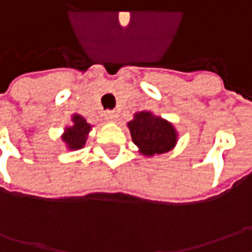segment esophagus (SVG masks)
Segmentation results:
<instances>
[{
	"label": "esophagus",
	"instance_id": "1",
	"mask_svg": "<svg viewBox=\"0 0 252 252\" xmlns=\"http://www.w3.org/2000/svg\"><path fill=\"white\" fill-rule=\"evenodd\" d=\"M106 119L109 122H116L118 121V113L116 112H108L106 113Z\"/></svg>",
	"mask_w": 252,
	"mask_h": 252
}]
</instances>
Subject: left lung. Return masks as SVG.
I'll use <instances>...</instances> for the list:
<instances>
[{"mask_svg":"<svg viewBox=\"0 0 252 252\" xmlns=\"http://www.w3.org/2000/svg\"><path fill=\"white\" fill-rule=\"evenodd\" d=\"M131 140L143 156L153 157L172 150L178 140V133L172 123L154 116L151 112H137L133 121L127 123Z\"/></svg>","mask_w":252,"mask_h":252,"instance_id":"left-lung-1","label":"left lung"}]
</instances>
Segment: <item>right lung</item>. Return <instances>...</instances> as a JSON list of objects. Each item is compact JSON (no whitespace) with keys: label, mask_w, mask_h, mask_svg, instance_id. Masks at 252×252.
I'll use <instances>...</instances> for the list:
<instances>
[{"label":"right lung","mask_w":252,"mask_h":252,"mask_svg":"<svg viewBox=\"0 0 252 252\" xmlns=\"http://www.w3.org/2000/svg\"><path fill=\"white\" fill-rule=\"evenodd\" d=\"M71 122H73V125L65 127L62 139L70 150H78L85 146L88 133L91 130V125L87 123V121L81 115H73Z\"/></svg>","instance_id":"1"}]
</instances>
